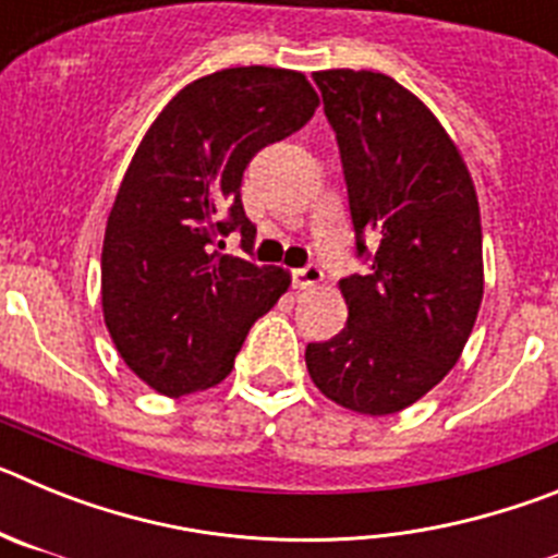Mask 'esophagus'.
<instances>
[{
  "label": "esophagus",
  "instance_id": "34e87169",
  "mask_svg": "<svg viewBox=\"0 0 558 558\" xmlns=\"http://www.w3.org/2000/svg\"><path fill=\"white\" fill-rule=\"evenodd\" d=\"M324 282V270L318 265H307V268H295L293 270V288L310 290L318 288Z\"/></svg>",
  "mask_w": 558,
  "mask_h": 558
}]
</instances>
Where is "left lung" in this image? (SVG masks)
Masks as SVG:
<instances>
[{
  "label": "left lung",
  "instance_id": "left-lung-1",
  "mask_svg": "<svg viewBox=\"0 0 558 558\" xmlns=\"http://www.w3.org/2000/svg\"><path fill=\"white\" fill-rule=\"evenodd\" d=\"M338 136L357 251L372 274L340 279L347 327L310 343V379L366 416L405 411L450 374L483 299V229L470 167L436 113L368 69L313 72Z\"/></svg>",
  "mask_w": 558,
  "mask_h": 558
}]
</instances>
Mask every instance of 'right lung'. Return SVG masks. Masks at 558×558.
Wrapping results in <instances>:
<instances>
[{
	"label": "right lung",
	"instance_id": "obj_1",
	"mask_svg": "<svg viewBox=\"0 0 558 558\" xmlns=\"http://www.w3.org/2000/svg\"><path fill=\"white\" fill-rule=\"evenodd\" d=\"M318 95L295 69L234 66L186 83L133 153L100 259L102 318L142 383L165 397L215 388L251 324L288 293L290 270L215 254L240 229V184L256 150L304 125Z\"/></svg>",
	"mask_w": 558,
	"mask_h": 558
}]
</instances>
